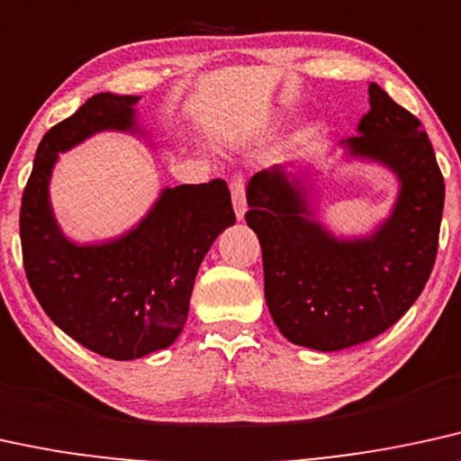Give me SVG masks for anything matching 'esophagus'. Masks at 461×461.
I'll list each match as a JSON object with an SVG mask.
<instances>
[{
    "mask_svg": "<svg viewBox=\"0 0 461 461\" xmlns=\"http://www.w3.org/2000/svg\"><path fill=\"white\" fill-rule=\"evenodd\" d=\"M230 189H231V203H234L236 219L242 221L244 212H247V202H244V180L234 178L230 183Z\"/></svg>",
    "mask_w": 461,
    "mask_h": 461,
    "instance_id": "34e87169",
    "label": "esophagus"
}]
</instances>
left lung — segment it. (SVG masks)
<instances>
[{"instance_id":"8db88e82","label":"left lung","mask_w":461,"mask_h":461,"mask_svg":"<svg viewBox=\"0 0 461 461\" xmlns=\"http://www.w3.org/2000/svg\"><path fill=\"white\" fill-rule=\"evenodd\" d=\"M357 133L338 142L347 161L387 167L392 211L368 234L338 236L319 221L314 180L302 163L250 178L247 225L264 258L266 304L289 342L340 351L392 328L428 283L438 250L445 180L417 116L376 83Z\"/></svg>"}]
</instances>
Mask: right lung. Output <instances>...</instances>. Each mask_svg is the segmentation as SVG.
<instances>
[{
	"instance_id": "1",
	"label": "right lung",
	"mask_w": 461,
	"mask_h": 461,
	"mask_svg": "<svg viewBox=\"0 0 461 461\" xmlns=\"http://www.w3.org/2000/svg\"><path fill=\"white\" fill-rule=\"evenodd\" d=\"M138 102L140 95L97 93L46 131L21 203L23 261L40 306L76 342L119 361L176 340L202 259L236 223L230 189L217 178L161 189L149 212L110 240L80 244L63 234L50 202L59 155L102 131L149 138Z\"/></svg>"
}]
</instances>
